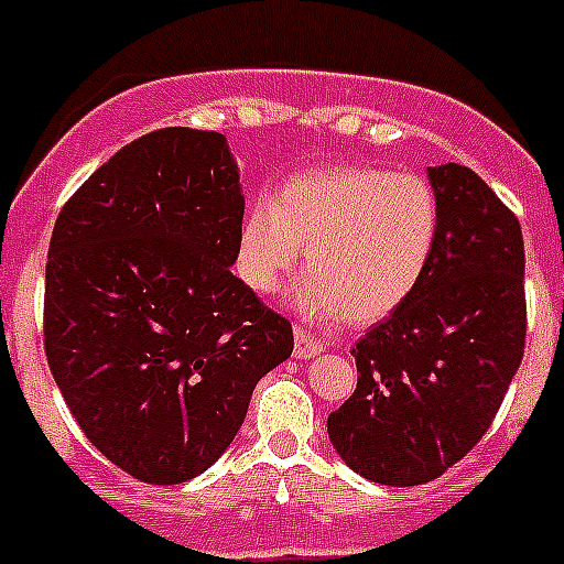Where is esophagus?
<instances>
[{"label":"esophagus","instance_id":"esophagus-1","mask_svg":"<svg viewBox=\"0 0 564 564\" xmlns=\"http://www.w3.org/2000/svg\"><path fill=\"white\" fill-rule=\"evenodd\" d=\"M293 352H296V358H313L322 352V338L316 336L313 330H307V327H296L293 330Z\"/></svg>","mask_w":564,"mask_h":564}]
</instances>
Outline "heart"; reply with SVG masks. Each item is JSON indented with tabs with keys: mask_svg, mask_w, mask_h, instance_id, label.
I'll return each instance as SVG.
<instances>
[{
	"mask_svg": "<svg viewBox=\"0 0 564 564\" xmlns=\"http://www.w3.org/2000/svg\"><path fill=\"white\" fill-rule=\"evenodd\" d=\"M441 203L426 177L370 166H333L291 177L257 200L237 237V273L273 293L296 268L307 273L293 305L316 322L372 325L410 299L432 262Z\"/></svg>",
	"mask_w": 564,
	"mask_h": 564,
	"instance_id": "heart-1",
	"label": "heart"
}]
</instances>
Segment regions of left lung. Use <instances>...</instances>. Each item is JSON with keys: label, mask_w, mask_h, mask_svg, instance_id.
I'll return each instance as SVG.
<instances>
[{"label": "left lung", "mask_w": 564, "mask_h": 564, "mask_svg": "<svg viewBox=\"0 0 564 564\" xmlns=\"http://www.w3.org/2000/svg\"><path fill=\"white\" fill-rule=\"evenodd\" d=\"M432 262L410 299L352 347L358 383L327 417L341 460L421 486L475 449L525 350V251L514 212L460 163L430 169Z\"/></svg>", "instance_id": "1"}]
</instances>
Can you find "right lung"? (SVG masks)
<instances>
[{
	"mask_svg": "<svg viewBox=\"0 0 564 564\" xmlns=\"http://www.w3.org/2000/svg\"><path fill=\"white\" fill-rule=\"evenodd\" d=\"M246 212L220 132L154 129L58 214L44 352L107 460L154 486L206 471L246 421L293 327L231 273Z\"/></svg>",
	"mask_w": 564,
	"mask_h": 564,
	"instance_id": "right-lung-1",
	"label": "right lung"
}]
</instances>
